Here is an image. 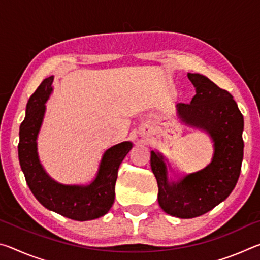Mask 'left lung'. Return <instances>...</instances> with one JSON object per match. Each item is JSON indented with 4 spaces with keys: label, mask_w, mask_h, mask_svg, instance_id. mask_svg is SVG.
<instances>
[{
    "label": "left lung",
    "mask_w": 260,
    "mask_h": 260,
    "mask_svg": "<svg viewBox=\"0 0 260 260\" xmlns=\"http://www.w3.org/2000/svg\"><path fill=\"white\" fill-rule=\"evenodd\" d=\"M196 88L190 103H179L188 124L208 131L214 142L211 164L178 183L167 181L159 153L151 151L150 164L158 184V203L167 214L189 219L204 214L226 200L239 180L243 159V116L233 96L202 74L188 73Z\"/></svg>",
    "instance_id": "obj_1"
}]
</instances>
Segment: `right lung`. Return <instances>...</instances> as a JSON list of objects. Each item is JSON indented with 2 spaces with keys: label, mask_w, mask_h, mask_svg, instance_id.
Wrapping results in <instances>:
<instances>
[{
  "label": "right lung",
  "mask_w": 260,
  "mask_h": 260,
  "mask_svg": "<svg viewBox=\"0 0 260 260\" xmlns=\"http://www.w3.org/2000/svg\"><path fill=\"white\" fill-rule=\"evenodd\" d=\"M52 76L45 79L26 105V116L19 129L20 167L30 191L48 210L78 221L100 218L113 204L118 169L132 143L122 142L104 152L98 177L89 186H64L50 179L39 161L37 136L45 114V103L52 90Z\"/></svg>",
  "instance_id": "right-lung-1"
}]
</instances>
